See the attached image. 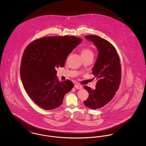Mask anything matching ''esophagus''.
<instances>
[{"label":"esophagus","instance_id":"obj_1","mask_svg":"<svg viewBox=\"0 0 146 146\" xmlns=\"http://www.w3.org/2000/svg\"><path fill=\"white\" fill-rule=\"evenodd\" d=\"M74 87L77 89H82V86L80 85H79V84H76L74 85Z\"/></svg>","mask_w":146,"mask_h":146}]
</instances>
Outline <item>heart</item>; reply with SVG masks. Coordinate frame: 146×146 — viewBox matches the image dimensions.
Instances as JSON below:
<instances>
[{
    "mask_svg": "<svg viewBox=\"0 0 146 146\" xmlns=\"http://www.w3.org/2000/svg\"><path fill=\"white\" fill-rule=\"evenodd\" d=\"M81 54H82V56H83V57H86V56H88L93 55V52L90 49L85 48H83L82 49Z\"/></svg>",
    "mask_w": 146,
    "mask_h": 146,
    "instance_id": "obj_1",
    "label": "heart"
}]
</instances>
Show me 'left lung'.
<instances>
[{"instance_id":"8db88e82","label":"left lung","mask_w":146,"mask_h":146,"mask_svg":"<svg viewBox=\"0 0 146 146\" xmlns=\"http://www.w3.org/2000/svg\"><path fill=\"white\" fill-rule=\"evenodd\" d=\"M85 37L94 42L98 54L92 71L98 79L96 88L84 87L89 94L84 104L90 109L96 110L107 104L115 95L121 80V64L116 49L110 42L97 35Z\"/></svg>"}]
</instances>
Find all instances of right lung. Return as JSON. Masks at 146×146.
<instances>
[{"mask_svg":"<svg viewBox=\"0 0 146 146\" xmlns=\"http://www.w3.org/2000/svg\"><path fill=\"white\" fill-rule=\"evenodd\" d=\"M82 42L73 36H47L31 42L25 50L21 81L28 96L42 109L60 106L64 95L73 88L69 80H58L56 68L64 66L67 56Z\"/></svg>","mask_w":146,"mask_h":146,"instance_id":"1","label":"right lung"}]
</instances>
